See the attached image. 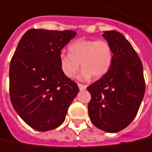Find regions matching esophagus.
<instances>
[{
	"instance_id": "1",
	"label": "esophagus",
	"mask_w": 152,
	"mask_h": 152,
	"mask_svg": "<svg viewBox=\"0 0 152 152\" xmlns=\"http://www.w3.org/2000/svg\"><path fill=\"white\" fill-rule=\"evenodd\" d=\"M78 86H79V88H80V90H85L86 88V86L85 85H82V84H78Z\"/></svg>"
}]
</instances>
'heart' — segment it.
Wrapping results in <instances>:
<instances>
[{"mask_svg":"<svg viewBox=\"0 0 152 152\" xmlns=\"http://www.w3.org/2000/svg\"><path fill=\"white\" fill-rule=\"evenodd\" d=\"M69 54L61 53L58 58L59 67L64 75L72 79L80 70L81 80H88L94 76L100 79L109 71L113 61V50L106 40L77 39L69 47Z\"/></svg>","mask_w":152,"mask_h":152,"instance_id":"1","label":"heart"}]
</instances>
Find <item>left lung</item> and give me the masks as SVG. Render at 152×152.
Masks as SVG:
<instances>
[{
  "label": "left lung",
  "instance_id": "1",
  "mask_svg": "<svg viewBox=\"0 0 152 152\" xmlns=\"http://www.w3.org/2000/svg\"><path fill=\"white\" fill-rule=\"evenodd\" d=\"M110 44L113 61L109 71L87 86L91 94L88 114L98 129L115 133L130 124L137 114L145 92L141 59L123 34L104 31Z\"/></svg>",
  "mask_w": 152,
  "mask_h": 152
}]
</instances>
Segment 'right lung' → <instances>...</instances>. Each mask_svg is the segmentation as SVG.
Segmentation results:
<instances>
[{
  "mask_svg": "<svg viewBox=\"0 0 152 152\" xmlns=\"http://www.w3.org/2000/svg\"><path fill=\"white\" fill-rule=\"evenodd\" d=\"M73 30L31 28L22 37L10 66V95L19 116L38 131L58 127L79 93L62 72L61 50L76 36Z\"/></svg>",
  "mask_w": 152,
  "mask_h": 152,
  "instance_id": "add662e5",
  "label": "right lung"
}]
</instances>
